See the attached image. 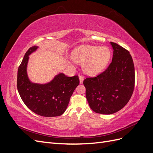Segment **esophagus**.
Returning a JSON list of instances; mask_svg holds the SVG:
<instances>
[{
  "mask_svg": "<svg viewBox=\"0 0 153 153\" xmlns=\"http://www.w3.org/2000/svg\"><path fill=\"white\" fill-rule=\"evenodd\" d=\"M79 79H80V84H82L83 82H84V76H82V75H79Z\"/></svg>",
  "mask_w": 153,
  "mask_h": 153,
  "instance_id": "34e87169",
  "label": "esophagus"
}]
</instances>
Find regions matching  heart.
Masks as SVG:
<instances>
[{
	"label": "heart",
	"instance_id": "obj_1",
	"mask_svg": "<svg viewBox=\"0 0 153 153\" xmlns=\"http://www.w3.org/2000/svg\"><path fill=\"white\" fill-rule=\"evenodd\" d=\"M110 55V50L106 47L85 45L75 51L73 59L78 64H84V71L93 75L100 73L107 65Z\"/></svg>",
	"mask_w": 153,
	"mask_h": 153
}]
</instances>
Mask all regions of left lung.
<instances>
[{
  "label": "left lung",
  "instance_id": "1",
  "mask_svg": "<svg viewBox=\"0 0 153 153\" xmlns=\"http://www.w3.org/2000/svg\"><path fill=\"white\" fill-rule=\"evenodd\" d=\"M112 61L105 71L84 80L91 108L98 114H112L121 110L130 100L135 87V68L129 51L110 42Z\"/></svg>",
  "mask_w": 153,
  "mask_h": 153
}]
</instances>
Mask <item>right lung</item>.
I'll return each instance as SVG.
<instances>
[{
	"label": "right lung",
	"mask_w": 153,
	"mask_h": 153,
	"mask_svg": "<svg viewBox=\"0 0 153 153\" xmlns=\"http://www.w3.org/2000/svg\"><path fill=\"white\" fill-rule=\"evenodd\" d=\"M38 47H30L25 53L18 69L17 89L22 101L31 111L43 117L61 115L66 110L69 100L80 83L78 75L68 77L60 73L52 81L40 85L31 83L27 75L29 55Z\"/></svg>",
	"instance_id": "obj_1"
}]
</instances>
